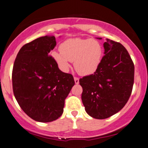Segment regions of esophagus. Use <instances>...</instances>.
<instances>
[{
  "instance_id": "1",
  "label": "esophagus",
  "mask_w": 148,
  "mask_h": 148,
  "mask_svg": "<svg viewBox=\"0 0 148 148\" xmlns=\"http://www.w3.org/2000/svg\"><path fill=\"white\" fill-rule=\"evenodd\" d=\"M74 82H75V84H79V79L78 78V77H74Z\"/></svg>"
}]
</instances>
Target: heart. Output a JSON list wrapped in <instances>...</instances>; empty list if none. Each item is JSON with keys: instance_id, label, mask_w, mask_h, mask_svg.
I'll return each mask as SVG.
<instances>
[{"instance_id": "1", "label": "heart", "mask_w": 148, "mask_h": 148, "mask_svg": "<svg viewBox=\"0 0 148 148\" xmlns=\"http://www.w3.org/2000/svg\"><path fill=\"white\" fill-rule=\"evenodd\" d=\"M59 48L60 52H51V56L59 68L67 71L70 61H74L76 71L81 75L93 74L98 69L103 56V45L95 39H69L61 43Z\"/></svg>"}]
</instances>
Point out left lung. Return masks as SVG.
<instances>
[{
	"label": "left lung",
	"instance_id": "obj_1",
	"mask_svg": "<svg viewBox=\"0 0 148 148\" xmlns=\"http://www.w3.org/2000/svg\"><path fill=\"white\" fill-rule=\"evenodd\" d=\"M103 47L105 55L98 69L79 79L86 112L97 119H107L121 110L128 101L134 84V63L127 49L109 39Z\"/></svg>",
	"mask_w": 148,
	"mask_h": 148
}]
</instances>
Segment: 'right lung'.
<instances>
[{
	"mask_svg": "<svg viewBox=\"0 0 148 148\" xmlns=\"http://www.w3.org/2000/svg\"><path fill=\"white\" fill-rule=\"evenodd\" d=\"M54 36L37 38L21 47L12 71L14 96L28 116L39 122L55 121L64 112L65 99L74 85V77L58 69L51 51Z\"/></svg>",
	"mask_w": 148,
	"mask_h": 148,
	"instance_id": "1",
	"label": "right lung"
}]
</instances>
